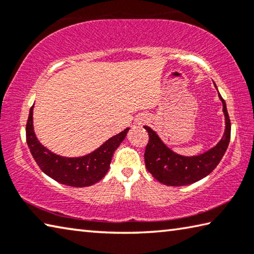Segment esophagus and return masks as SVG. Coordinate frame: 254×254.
Returning <instances> with one entry per match:
<instances>
[{
  "label": "esophagus",
  "mask_w": 254,
  "mask_h": 254,
  "mask_svg": "<svg viewBox=\"0 0 254 254\" xmlns=\"http://www.w3.org/2000/svg\"><path fill=\"white\" fill-rule=\"evenodd\" d=\"M142 121H145V120H142ZM141 124V123H140Z\"/></svg>",
  "instance_id": "esophagus-1"
}]
</instances>
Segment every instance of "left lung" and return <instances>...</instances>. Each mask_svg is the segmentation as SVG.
Wrapping results in <instances>:
<instances>
[{
  "mask_svg": "<svg viewBox=\"0 0 254 254\" xmlns=\"http://www.w3.org/2000/svg\"><path fill=\"white\" fill-rule=\"evenodd\" d=\"M218 97L223 104L225 118L224 134L216 145L197 156L188 157L176 153L163 143L156 131L147 126L143 127L149 134V142L144 152L145 167L158 182L167 186H186L205 178L216 168L229 147L231 137V122L225 101L220 93Z\"/></svg>",
  "mask_w": 254,
  "mask_h": 254,
  "instance_id": "8db88e82",
  "label": "left lung"
}]
</instances>
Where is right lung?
I'll return each instance as SVG.
<instances>
[{
  "label": "right lung",
  "mask_w": 254,
  "mask_h": 254,
  "mask_svg": "<svg viewBox=\"0 0 254 254\" xmlns=\"http://www.w3.org/2000/svg\"><path fill=\"white\" fill-rule=\"evenodd\" d=\"M33 106L30 109L27 127V143L37 165L44 173L66 186L88 187L100 182L110 169L115 150L126 139L130 127L110 137L91 153L81 157H63L42 144L33 127Z\"/></svg>",
  "instance_id": "1"
}]
</instances>
